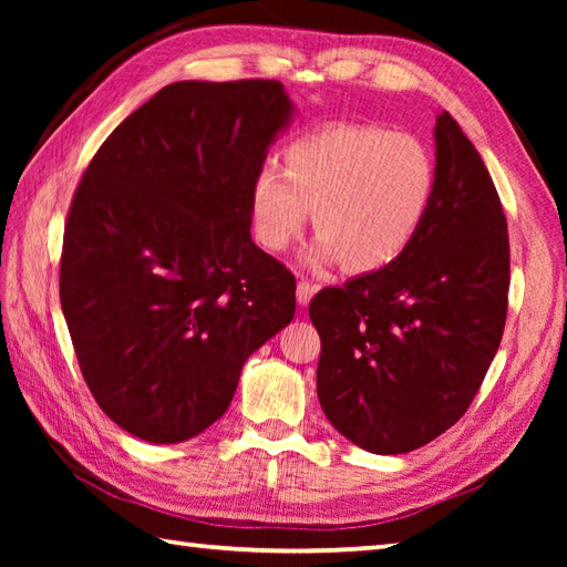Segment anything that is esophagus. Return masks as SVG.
I'll return each mask as SVG.
<instances>
[{
  "instance_id": "obj_1",
  "label": "esophagus",
  "mask_w": 567,
  "mask_h": 567,
  "mask_svg": "<svg viewBox=\"0 0 567 567\" xmlns=\"http://www.w3.org/2000/svg\"><path fill=\"white\" fill-rule=\"evenodd\" d=\"M315 295H317V287L315 285L307 282V280H299L297 282V302H299V307H307Z\"/></svg>"
}]
</instances>
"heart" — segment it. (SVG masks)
Returning <instances> with one entry per match:
<instances>
[{
    "mask_svg": "<svg viewBox=\"0 0 567 567\" xmlns=\"http://www.w3.org/2000/svg\"><path fill=\"white\" fill-rule=\"evenodd\" d=\"M439 189L436 158L424 141L375 124H339L295 138L282 173L265 165L248 189L258 244L280 252L302 236L309 212L317 244L309 268L343 260L351 272H378L400 260L424 228Z\"/></svg>",
    "mask_w": 567,
    "mask_h": 567,
    "instance_id": "heart-1",
    "label": "heart"
}]
</instances>
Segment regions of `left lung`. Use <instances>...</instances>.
I'll return each instance as SVG.
<instances>
[{
	"label": "left lung",
	"instance_id": "left-lung-1",
	"mask_svg": "<svg viewBox=\"0 0 567 567\" xmlns=\"http://www.w3.org/2000/svg\"><path fill=\"white\" fill-rule=\"evenodd\" d=\"M433 141L439 189L414 244L309 305L323 414L378 455L421 449L465 414L507 319L509 238L495 183L449 112L436 114Z\"/></svg>",
	"mask_w": 567,
	"mask_h": 567
}]
</instances>
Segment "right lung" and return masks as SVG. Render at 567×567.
I'll list each match as a JSON object with an SVG mask.
<instances>
[{
  "instance_id": "add662e5",
  "label": "right lung",
  "mask_w": 567,
  "mask_h": 567,
  "mask_svg": "<svg viewBox=\"0 0 567 567\" xmlns=\"http://www.w3.org/2000/svg\"><path fill=\"white\" fill-rule=\"evenodd\" d=\"M297 106L275 80L163 87L102 143L72 199L60 305L84 382L148 443L209 429L295 317V275L250 238L248 189Z\"/></svg>"
}]
</instances>
